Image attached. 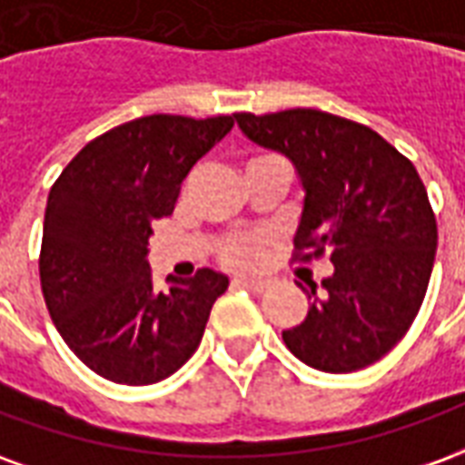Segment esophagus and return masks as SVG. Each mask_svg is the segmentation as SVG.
<instances>
[{"label": "esophagus", "mask_w": 465, "mask_h": 465, "mask_svg": "<svg viewBox=\"0 0 465 465\" xmlns=\"http://www.w3.org/2000/svg\"><path fill=\"white\" fill-rule=\"evenodd\" d=\"M233 286H239V289H246V292L253 293H262L269 283L263 282V279H246V276H236L233 279Z\"/></svg>", "instance_id": "esophagus-1"}]
</instances>
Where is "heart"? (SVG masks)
I'll list each match as a JSON object with an SVG mask.
<instances>
[{
    "mask_svg": "<svg viewBox=\"0 0 465 465\" xmlns=\"http://www.w3.org/2000/svg\"><path fill=\"white\" fill-rule=\"evenodd\" d=\"M262 236H232L222 243V259L233 266H252L262 253Z\"/></svg>",
    "mask_w": 465,
    "mask_h": 465,
    "instance_id": "obj_1",
    "label": "heart"
}]
</instances>
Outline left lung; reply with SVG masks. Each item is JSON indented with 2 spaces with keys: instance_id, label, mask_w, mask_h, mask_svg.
Returning <instances> with one entry per match:
<instances>
[{
  "instance_id": "8db88e82",
  "label": "left lung",
  "mask_w": 465,
  "mask_h": 465,
  "mask_svg": "<svg viewBox=\"0 0 465 465\" xmlns=\"http://www.w3.org/2000/svg\"><path fill=\"white\" fill-rule=\"evenodd\" d=\"M233 119L299 173L303 262L331 253L329 279L299 283L312 303L282 333L286 349L326 373L366 369L406 336L433 272L439 232L416 166L369 126L319 109Z\"/></svg>"
}]
</instances>
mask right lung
Returning a JSON list of instances; mask_svg holds the SVG:
<instances>
[{"instance_id":"1","label":"right lung","mask_w":465,"mask_h":465,"mask_svg":"<svg viewBox=\"0 0 465 465\" xmlns=\"http://www.w3.org/2000/svg\"><path fill=\"white\" fill-rule=\"evenodd\" d=\"M233 116L152 114L89 142L56 179L45 213L39 276L66 346L126 386L163 381L202 343L229 279L202 269L153 289L152 223L173 212L182 182L232 132Z\"/></svg>"}]
</instances>
